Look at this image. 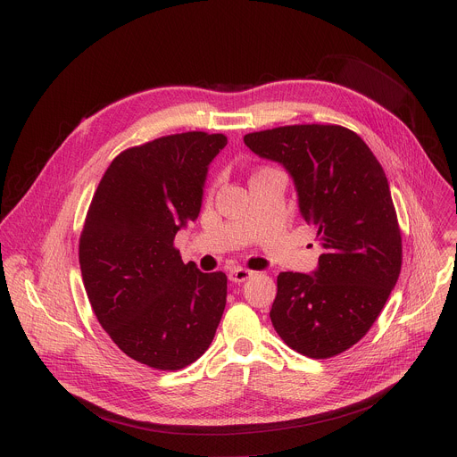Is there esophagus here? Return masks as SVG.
I'll list each match as a JSON object with an SVG mask.
<instances>
[{
    "instance_id": "1",
    "label": "esophagus",
    "mask_w": 457,
    "mask_h": 457,
    "mask_svg": "<svg viewBox=\"0 0 457 457\" xmlns=\"http://www.w3.org/2000/svg\"><path fill=\"white\" fill-rule=\"evenodd\" d=\"M253 274H254V270H249L245 267H235L229 270V279L235 283H242V281L249 279Z\"/></svg>"
}]
</instances>
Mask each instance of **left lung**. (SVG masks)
<instances>
[{
	"instance_id": "8db88e82",
	"label": "left lung",
	"mask_w": 457,
	"mask_h": 457,
	"mask_svg": "<svg viewBox=\"0 0 457 457\" xmlns=\"http://www.w3.org/2000/svg\"><path fill=\"white\" fill-rule=\"evenodd\" d=\"M244 143L290 174L323 247L312 274L279 272L272 327L301 355H339L368 334L400 276L387 178L362 137L341 125H285L249 132Z\"/></svg>"
}]
</instances>
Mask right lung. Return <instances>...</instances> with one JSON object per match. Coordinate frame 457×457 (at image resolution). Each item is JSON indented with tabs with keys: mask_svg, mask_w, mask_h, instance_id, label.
Here are the masks:
<instances>
[{
	"mask_svg": "<svg viewBox=\"0 0 457 457\" xmlns=\"http://www.w3.org/2000/svg\"><path fill=\"white\" fill-rule=\"evenodd\" d=\"M224 134L163 136L118 154L86 215L79 262L93 312L130 359L162 371L195 362L220 323L228 278L185 263L176 233L195 220Z\"/></svg>",
	"mask_w": 457,
	"mask_h": 457,
	"instance_id": "add662e5",
	"label": "right lung"
}]
</instances>
